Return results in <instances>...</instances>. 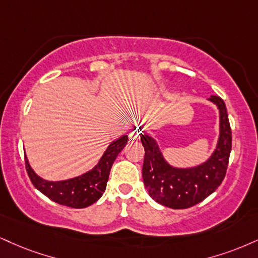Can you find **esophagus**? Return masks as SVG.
Returning a JSON list of instances; mask_svg holds the SVG:
<instances>
[{"label":"esophagus","instance_id":"obj_1","mask_svg":"<svg viewBox=\"0 0 258 258\" xmlns=\"http://www.w3.org/2000/svg\"><path fill=\"white\" fill-rule=\"evenodd\" d=\"M141 133H142V130L138 128V127H137V128L130 132V138H131L132 141H135V139H138L139 137H141Z\"/></svg>","mask_w":258,"mask_h":258}]
</instances>
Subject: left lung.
<instances>
[{"label":"left lung","instance_id":"obj_1","mask_svg":"<svg viewBox=\"0 0 258 258\" xmlns=\"http://www.w3.org/2000/svg\"><path fill=\"white\" fill-rule=\"evenodd\" d=\"M209 101L218 105L220 135L216 149L206 162L191 168H176L164 160L153 137L141 136L145 156L143 162V181L150 197L172 209H186L196 206L221 185L228 166L232 149V131L225 102L219 96Z\"/></svg>","mask_w":258,"mask_h":258}]
</instances>
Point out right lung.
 Segmentation results:
<instances>
[{"mask_svg":"<svg viewBox=\"0 0 258 258\" xmlns=\"http://www.w3.org/2000/svg\"><path fill=\"white\" fill-rule=\"evenodd\" d=\"M127 141L128 137L122 136L116 141L111 142L94 168L82 175L68 180L48 181L42 179L31 168L26 155H25V166L31 182L37 190L61 206L80 209L94 204L103 195L111 166L120 151L125 148Z\"/></svg>","mask_w":258,"mask_h":258,"instance_id":"1","label":"right lung"}]
</instances>
